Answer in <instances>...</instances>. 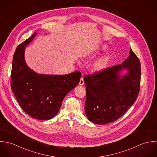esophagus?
I'll list each match as a JSON object with an SVG mask.
<instances>
[{
	"instance_id": "obj_1",
	"label": "esophagus",
	"mask_w": 157,
	"mask_h": 157,
	"mask_svg": "<svg viewBox=\"0 0 157 157\" xmlns=\"http://www.w3.org/2000/svg\"><path fill=\"white\" fill-rule=\"evenodd\" d=\"M85 83V82H84V79L83 77L81 78L80 80V82H79V85H83Z\"/></svg>"
}]
</instances>
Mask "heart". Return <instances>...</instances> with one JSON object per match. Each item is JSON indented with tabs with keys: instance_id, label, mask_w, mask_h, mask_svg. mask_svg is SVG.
Instances as JSON below:
<instances>
[{
	"instance_id": "1",
	"label": "heart",
	"mask_w": 157,
	"mask_h": 157,
	"mask_svg": "<svg viewBox=\"0 0 157 157\" xmlns=\"http://www.w3.org/2000/svg\"><path fill=\"white\" fill-rule=\"evenodd\" d=\"M90 55V52H86L83 55V58L85 59L87 58ZM108 62V57L107 56H103L98 59H97L92 65V69L94 71H99L103 69L106 67Z\"/></svg>"
}]
</instances>
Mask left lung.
<instances>
[{"mask_svg":"<svg viewBox=\"0 0 157 157\" xmlns=\"http://www.w3.org/2000/svg\"><path fill=\"white\" fill-rule=\"evenodd\" d=\"M122 64L87 75L85 110L90 121L106 124L121 117L136 100L140 88L141 64L131 48ZM123 69L128 72L121 76Z\"/></svg>","mask_w":157,"mask_h":157,"instance_id":"obj_1","label":"left lung"}]
</instances>
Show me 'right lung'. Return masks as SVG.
<instances>
[{"mask_svg": "<svg viewBox=\"0 0 157 157\" xmlns=\"http://www.w3.org/2000/svg\"><path fill=\"white\" fill-rule=\"evenodd\" d=\"M36 34L34 33L16 49L11 88L21 107L28 115L47 120L57 114L64 97L78 84L81 72L77 71L65 75H45L31 69L25 60V49Z\"/></svg>", "mask_w": 157, "mask_h": 157, "instance_id": "right-lung-1", "label": "right lung"}]
</instances>
